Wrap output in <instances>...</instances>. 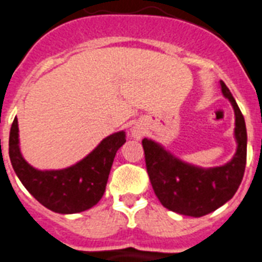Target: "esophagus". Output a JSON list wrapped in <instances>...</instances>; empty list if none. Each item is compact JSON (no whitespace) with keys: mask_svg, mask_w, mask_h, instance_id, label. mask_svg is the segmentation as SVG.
<instances>
[{"mask_svg":"<svg viewBox=\"0 0 262 262\" xmlns=\"http://www.w3.org/2000/svg\"><path fill=\"white\" fill-rule=\"evenodd\" d=\"M144 133H146V129H144L143 126H140V124H136V126H134L133 129H131V134H133V136L135 139H140V138L144 135Z\"/></svg>","mask_w":262,"mask_h":262,"instance_id":"esophagus-1","label":"esophagus"}]
</instances>
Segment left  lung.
I'll list each match as a JSON object with an SVG mask.
<instances>
[{"label": "left lung", "mask_w": 262, "mask_h": 262, "mask_svg": "<svg viewBox=\"0 0 262 262\" xmlns=\"http://www.w3.org/2000/svg\"><path fill=\"white\" fill-rule=\"evenodd\" d=\"M221 91L231 100L236 116L237 151L227 164L200 168L179 160L162 146L143 139L149 182L163 207L176 213L201 217L231 200L240 187L247 164V127L231 91L221 80Z\"/></svg>", "instance_id": "1"}]
</instances>
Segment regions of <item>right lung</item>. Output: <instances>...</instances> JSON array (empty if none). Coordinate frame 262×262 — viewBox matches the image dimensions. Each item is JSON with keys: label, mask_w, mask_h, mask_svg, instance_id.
<instances>
[{"label": "right lung", "mask_w": 262, "mask_h": 262, "mask_svg": "<svg viewBox=\"0 0 262 262\" xmlns=\"http://www.w3.org/2000/svg\"><path fill=\"white\" fill-rule=\"evenodd\" d=\"M126 142V134H113L83 160L69 168L38 171L19 152L18 120H13L9 135V156L25 188L43 207L57 213H78L102 199L116 151Z\"/></svg>", "instance_id": "1"}]
</instances>
